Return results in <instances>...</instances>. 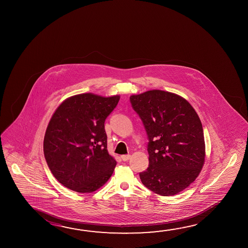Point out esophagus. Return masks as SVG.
I'll return each mask as SVG.
<instances>
[{
    "label": "esophagus",
    "mask_w": 248,
    "mask_h": 248,
    "mask_svg": "<svg viewBox=\"0 0 248 248\" xmlns=\"http://www.w3.org/2000/svg\"><path fill=\"white\" fill-rule=\"evenodd\" d=\"M121 158H122L123 161H128L129 159H130V155H121Z\"/></svg>",
    "instance_id": "34e87169"
}]
</instances>
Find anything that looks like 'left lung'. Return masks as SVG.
Returning <instances> with one entry per match:
<instances>
[{"label": "left lung", "mask_w": 248, "mask_h": 248, "mask_svg": "<svg viewBox=\"0 0 248 248\" xmlns=\"http://www.w3.org/2000/svg\"><path fill=\"white\" fill-rule=\"evenodd\" d=\"M149 139V167L142 184L163 196L184 190L199 175L205 161L202 124L190 104L161 90L130 96Z\"/></svg>", "instance_id": "left-lung-1"}]
</instances>
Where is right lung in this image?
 <instances>
[{
    "mask_svg": "<svg viewBox=\"0 0 248 248\" xmlns=\"http://www.w3.org/2000/svg\"><path fill=\"white\" fill-rule=\"evenodd\" d=\"M120 97L83 93L66 98L50 119L44 155L59 183L79 193L98 189L117 162L107 150L105 121Z\"/></svg>",
    "mask_w": 248,
    "mask_h": 248,
    "instance_id": "1",
    "label": "right lung"
}]
</instances>
